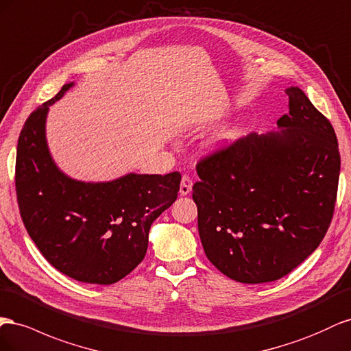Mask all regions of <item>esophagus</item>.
I'll list each match as a JSON object with an SVG mask.
<instances>
[{"instance_id": "1", "label": "esophagus", "mask_w": 351, "mask_h": 351, "mask_svg": "<svg viewBox=\"0 0 351 351\" xmlns=\"http://www.w3.org/2000/svg\"><path fill=\"white\" fill-rule=\"evenodd\" d=\"M191 191H193V179L189 178L188 175H184L182 176V181H181V189H179V193H181V195H188Z\"/></svg>"}]
</instances>
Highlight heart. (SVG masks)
<instances>
[{
  "label": "heart",
  "mask_w": 351,
  "mask_h": 351,
  "mask_svg": "<svg viewBox=\"0 0 351 351\" xmlns=\"http://www.w3.org/2000/svg\"><path fill=\"white\" fill-rule=\"evenodd\" d=\"M235 135H237V134H235V132H232V134H229V135H228V138H234Z\"/></svg>",
  "instance_id": "1"
}]
</instances>
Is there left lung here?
<instances>
[{
  "instance_id": "obj_1",
  "label": "left lung",
  "mask_w": 351,
  "mask_h": 351,
  "mask_svg": "<svg viewBox=\"0 0 351 351\" xmlns=\"http://www.w3.org/2000/svg\"><path fill=\"white\" fill-rule=\"evenodd\" d=\"M281 132L238 138L203 156L193 186L210 262L244 284L281 279L322 241L337 202L339 166L331 122L288 88Z\"/></svg>"
}]
</instances>
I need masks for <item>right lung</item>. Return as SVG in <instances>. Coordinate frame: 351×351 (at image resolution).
<instances>
[{
  "label": "right lung",
  "mask_w": 351,
  "mask_h": 351,
  "mask_svg": "<svg viewBox=\"0 0 351 351\" xmlns=\"http://www.w3.org/2000/svg\"><path fill=\"white\" fill-rule=\"evenodd\" d=\"M72 85L26 119L17 143V204L49 265L79 282L110 285L144 260L149 226L176 199L181 173H131L85 184L60 172L47 148L45 117Z\"/></svg>",
  "instance_id": "1"
}]
</instances>
